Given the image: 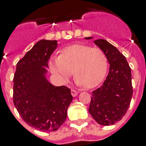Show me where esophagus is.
I'll use <instances>...</instances> for the list:
<instances>
[{
	"label": "esophagus",
	"instance_id": "esophagus-1",
	"mask_svg": "<svg viewBox=\"0 0 146 146\" xmlns=\"http://www.w3.org/2000/svg\"><path fill=\"white\" fill-rule=\"evenodd\" d=\"M71 94H72V96H77L78 92H77L76 90H74V89H72V90H71Z\"/></svg>",
	"mask_w": 146,
	"mask_h": 146
}]
</instances>
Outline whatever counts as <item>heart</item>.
I'll list each match as a JSON object with an SVG mask.
<instances>
[{"mask_svg":"<svg viewBox=\"0 0 146 146\" xmlns=\"http://www.w3.org/2000/svg\"><path fill=\"white\" fill-rule=\"evenodd\" d=\"M50 68L63 82L74 72L77 83L85 88L97 87L105 79L108 67L107 56L98 47L84 44L65 46L59 56L50 59Z\"/></svg>","mask_w":146,"mask_h":146,"instance_id":"heart-1","label":"heart"}]
</instances>
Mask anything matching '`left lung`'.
Masks as SVG:
<instances>
[{
    "instance_id": "8db88e82",
    "label": "left lung",
    "mask_w": 146,
    "mask_h": 146,
    "mask_svg": "<svg viewBox=\"0 0 146 146\" xmlns=\"http://www.w3.org/2000/svg\"><path fill=\"white\" fill-rule=\"evenodd\" d=\"M94 43L107 56L110 69L102 85L92 92L89 113L99 124L111 125L122 119L131 101V67L125 57L106 40L97 39Z\"/></svg>"
}]
</instances>
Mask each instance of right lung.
<instances>
[{"instance_id":"1","label":"right lung","mask_w":146,"mask_h":146,"mask_svg":"<svg viewBox=\"0 0 146 146\" xmlns=\"http://www.w3.org/2000/svg\"><path fill=\"white\" fill-rule=\"evenodd\" d=\"M57 41L41 40L18 61L13 78V102L29 126L55 131L65 121L73 100L70 89L56 87L45 78L46 67Z\"/></svg>"}]
</instances>
